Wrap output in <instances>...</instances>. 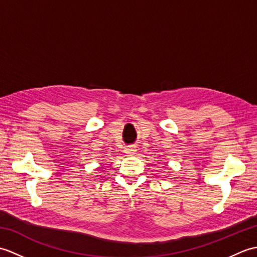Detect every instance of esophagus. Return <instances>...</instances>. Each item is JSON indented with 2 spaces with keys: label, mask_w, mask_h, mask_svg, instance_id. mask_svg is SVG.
<instances>
[{
  "label": "esophagus",
  "mask_w": 257,
  "mask_h": 257,
  "mask_svg": "<svg viewBox=\"0 0 257 257\" xmlns=\"http://www.w3.org/2000/svg\"><path fill=\"white\" fill-rule=\"evenodd\" d=\"M136 151H137V150H136V147L130 146V147H128L127 149H125V154L129 155V156H133V155H135Z\"/></svg>",
  "instance_id": "34e87169"
}]
</instances>
